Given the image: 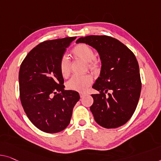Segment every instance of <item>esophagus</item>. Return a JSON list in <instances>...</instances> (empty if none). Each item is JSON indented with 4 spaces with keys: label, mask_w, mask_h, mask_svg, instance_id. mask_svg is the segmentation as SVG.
<instances>
[{
    "label": "esophagus",
    "mask_w": 161,
    "mask_h": 161,
    "mask_svg": "<svg viewBox=\"0 0 161 161\" xmlns=\"http://www.w3.org/2000/svg\"><path fill=\"white\" fill-rule=\"evenodd\" d=\"M87 95V93H85V92H81L80 93V97H85V96H86Z\"/></svg>",
    "instance_id": "34e87169"
}]
</instances>
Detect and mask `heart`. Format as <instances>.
<instances>
[{
  "mask_svg": "<svg viewBox=\"0 0 161 161\" xmlns=\"http://www.w3.org/2000/svg\"><path fill=\"white\" fill-rule=\"evenodd\" d=\"M72 53L76 59L85 63H87V67L90 70L96 71L98 68V62L95 58V52L92 48L85 44L76 45L72 50ZM60 71L64 78H67L70 74L71 64L68 57L63 56L59 64ZM92 77L90 75H84L80 76H73L66 84V87L69 90L85 92L87 90L92 84Z\"/></svg>",
  "mask_w": 161,
  "mask_h": 161,
  "instance_id": "b5f03b06",
  "label": "heart"
}]
</instances>
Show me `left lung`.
I'll return each mask as SVG.
<instances>
[{
    "label": "left lung",
    "instance_id": "obj_1",
    "mask_svg": "<svg viewBox=\"0 0 161 161\" xmlns=\"http://www.w3.org/2000/svg\"><path fill=\"white\" fill-rule=\"evenodd\" d=\"M76 43H85L97 50L101 70L91 95L94 102L90 111L95 121L104 128H117L129 121L135 111L140 96V69L135 56L118 40L105 35L80 37Z\"/></svg>",
    "mask_w": 161,
    "mask_h": 161
}]
</instances>
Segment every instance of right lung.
<instances>
[{
  "mask_svg": "<svg viewBox=\"0 0 161 161\" xmlns=\"http://www.w3.org/2000/svg\"><path fill=\"white\" fill-rule=\"evenodd\" d=\"M76 37L40 43L25 57L19 73L21 105L29 119L44 132L57 133L70 123L80 95L64 89L59 64Z\"/></svg>",
  "mask_w": 161,
  "mask_h": 161,
  "instance_id": "1",
  "label": "right lung"
}]
</instances>
